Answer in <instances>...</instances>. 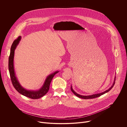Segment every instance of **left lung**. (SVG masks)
<instances>
[{"mask_svg":"<svg viewBox=\"0 0 127 127\" xmlns=\"http://www.w3.org/2000/svg\"><path fill=\"white\" fill-rule=\"evenodd\" d=\"M115 80H116V77H115V78L114 82L113 85H112V86H111L109 89H108L107 90H105V92H102V93H101L97 94H94V95H87V96H86V95H80L77 94L76 92H75L74 91V90L73 89V88H72V86H71V91H72V93H73L76 96H77V97H79V98H83V99H92V98H96V97H99V96H101V95H104V94H105V93H106L109 92L110 90L113 87V86H114L115 83Z\"/></svg>","mask_w":127,"mask_h":127,"instance_id":"1","label":"left lung"}]
</instances>
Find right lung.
I'll return each mask as SVG.
<instances>
[{
  "instance_id": "right-lung-1",
  "label": "right lung",
  "mask_w": 127,
  "mask_h": 127,
  "mask_svg": "<svg viewBox=\"0 0 127 127\" xmlns=\"http://www.w3.org/2000/svg\"><path fill=\"white\" fill-rule=\"evenodd\" d=\"M21 40V36H19V37L13 41L10 48V55L8 59V69L11 80L13 86L20 94L32 99H38L43 97L48 93L49 89L51 82L53 78L56 73H58L59 71H55L54 73L48 75L43 85L38 90H35H35H29L23 87L15 76L13 65L14 51L18 44H19Z\"/></svg>"
}]
</instances>
